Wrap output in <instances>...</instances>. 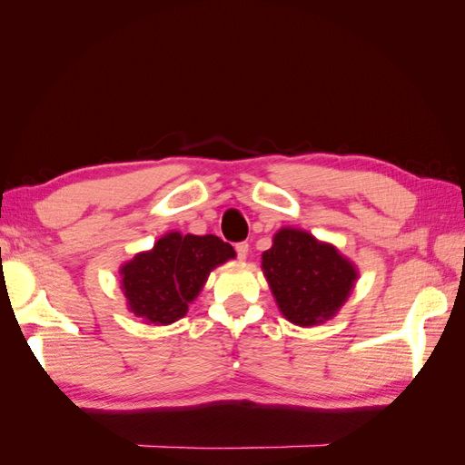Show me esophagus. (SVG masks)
I'll return each mask as SVG.
<instances>
[{"label": "esophagus", "mask_w": 465, "mask_h": 465, "mask_svg": "<svg viewBox=\"0 0 465 465\" xmlns=\"http://www.w3.org/2000/svg\"><path fill=\"white\" fill-rule=\"evenodd\" d=\"M248 252H250V243L248 242H240L235 243V253H238L240 260H245L248 258Z\"/></svg>", "instance_id": "34e87169"}]
</instances>
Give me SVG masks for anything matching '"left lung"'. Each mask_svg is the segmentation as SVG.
Returning <instances> with one entry per match:
<instances>
[{
    "label": "left lung",
    "instance_id": "left-lung-1",
    "mask_svg": "<svg viewBox=\"0 0 465 465\" xmlns=\"http://www.w3.org/2000/svg\"><path fill=\"white\" fill-rule=\"evenodd\" d=\"M262 270L280 312L303 328L333 318L358 280L355 265L333 245L295 227H282L273 235Z\"/></svg>",
    "mask_w": 465,
    "mask_h": 465
}]
</instances>
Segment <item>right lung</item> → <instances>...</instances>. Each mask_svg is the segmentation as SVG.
Returning <instances> with one entry per match:
<instances>
[{
    "mask_svg": "<svg viewBox=\"0 0 465 465\" xmlns=\"http://www.w3.org/2000/svg\"><path fill=\"white\" fill-rule=\"evenodd\" d=\"M232 258L233 248L217 235L165 233L153 250L122 265L127 308L147 323H173L183 318L210 272Z\"/></svg>",
    "mask_w": 465,
    "mask_h": 465,
    "instance_id": "obj_1",
    "label": "right lung"
}]
</instances>
